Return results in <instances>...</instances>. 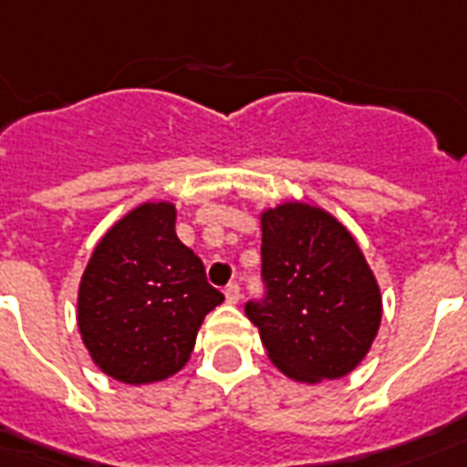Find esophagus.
Returning a JSON list of instances; mask_svg holds the SVG:
<instances>
[{
	"label": "esophagus",
	"instance_id": "obj_1",
	"mask_svg": "<svg viewBox=\"0 0 467 467\" xmlns=\"http://www.w3.org/2000/svg\"><path fill=\"white\" fill-rule=\"evenodd\" d=\"M223 295H226V302H229V305H236L238 299H241V287H238L236 283L229 285V287L223 290Z\"/></svg>",
	"mask_w": 467,
	"mask_h": 467
}]
</instances>
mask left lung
<instances>
[{"label": "left lung", "instance_id": "1", "mask_svg": "<svg viewBox=\"0 0 467 467\" xmlns=\"http://www.w3.org/2000/svg\"><path fill=\"white\" fill-rule=\"evenodd\" d=\"M263 222V297L245 302L267 356L297 382L348 375L382 319L380 287L363 253L324 209L280 204Z\"/></svg>", "mask_w": 467, "mask_h": 467}]
</instances>
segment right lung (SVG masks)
I'll return each mask as SVG.
<instances>
[{"instance_id": "obj_1", "label": "right lung", "mask_w": 467, "mask_h": 467, "mask_svg": "<svg viewBox=\"0 0 467 467\" xmlns=\"http://www.w3.org/2000/svg\"><path fill=\"white\" fill-rule=\"evenodd\" d=\"M223 295L177 238L175 207L140 204L97 244L79 283L78 327L89 356L129 385L175 375Z\"/></svg>"}]
</instances>
